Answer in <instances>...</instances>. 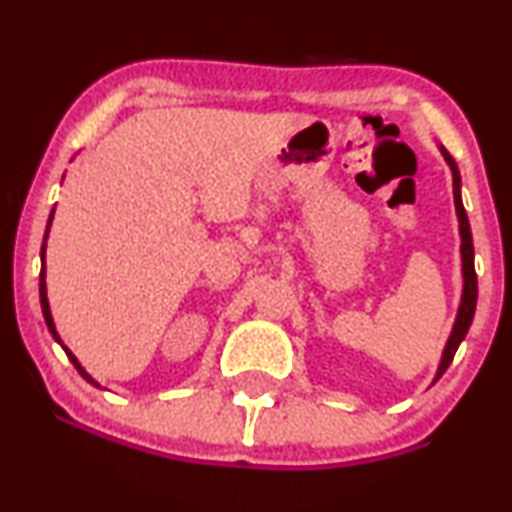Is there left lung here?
Segmentation results:
<instances>
[{"instance_id":"1","label":"left lung","mask_w":512,"mask_h":512,"mask_svg":"<svg viewBox=\"0 0 512 512\" xmlns=\"http://www.w3.org/2000/svg\"><path fill=\"white\" fill-rule=\"evenodd\" d=\"M441 155L446 159L448 166L453 171V200H455V212H458V221H460V255H463V298H460V310L458 317H455L451 338H448L446 348H443V357L441 365L436 369L434 381L441 379V374L446 372L448 365L453 362L455 350H458L460 343L470 329L472 317H474V307H477V274H474V245H472V231H470V221H467L465 207H463V197H460V171L455 159L448 155L446 147H441Z\"/></svg>"}]
</instances>
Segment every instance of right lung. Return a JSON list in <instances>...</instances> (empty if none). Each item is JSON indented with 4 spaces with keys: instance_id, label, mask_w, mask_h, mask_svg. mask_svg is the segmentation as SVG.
Instances as JSON below:
<instances>
[{
    "instance_id": "right-lung-1",
    "label": "right lung",
    "mask_w": 512,
    "mask_h": 512,
    "mask_svg": "<svg viewBox=\"0 0 512 512\" xmlns=\"http://www.w3.org/2000/svg\"><path fill=\"white\" fill-rule=\"evenodd\" d=\"M52 214H54V209H52ZM49 224H52V217H49V221H47V231H49ZM45 240H47V233H45ZM40 260H42V269H40V305H42V315H45L47 329L52 331V336L57 338V341L61 343V338H59V334H57V329H54V319H52V312H49V303H47V286H45V243H42V250H40ZM61 348L66 350V355H69V360L73 362V365H76V369H78V372H80V377H83L85 381H90V384L100 386V384H97L95 379L90 377L88 372H85L83 367H80V362L76 360V355H73L69 348H66V346H61Z\"/></svg>"
}]
</instances>
